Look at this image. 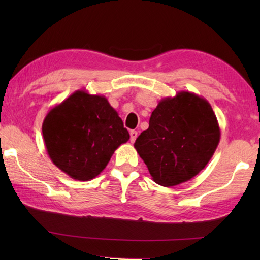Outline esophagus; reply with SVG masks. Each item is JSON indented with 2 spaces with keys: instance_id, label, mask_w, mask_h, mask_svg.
Instances as JSON below:
<instances>
[{
  "instance_id": "obj_1",
  "label": "esophagus",
  "mask_w": 260,
  "mask_h": 260,
  "mask_svg": "<svg viewBox=\"0 0 260 260\" xmlns=\"http://www.w3.org/2000/svg\"><path fill=\"white\" fill-rule=\"evenodd\" d=\"M129 135H131V142H135L136 138H138V132H136V131H131L129 132Z\"/></svg>"
}]
</instances>
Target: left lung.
Wrapping results in <instances>:
<instances>
[{
    "mask_svg": "<svg viewBox=\"0 0 260 260\" xmlns=\"http://www.w3.org/2000/svg\"><path fill=\"white\" fill-rule=\"evenodd\" d=\"M219 140L218 121L208 101L181 91L160 101L134 147L155 182L172 187L204 169Z\"/></svg>",
    "mask_w": 260,
    "mask_h": 260,
    "instance_id": "1",
    "label": "left lung"
}]
</instances>
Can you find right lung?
I'll use <instances>...</instances> for the list:
<instances>
[{"instance_id": "1", "label": "right lung", "mask_w": 260, "mask_h": 260, "mask_svg": "<svg viewBox=\"0 0 260 260\" xmlns=\"http://www.w3.org/2000/svg\"><path fill=\"white\" fill-rule=\"evenodd\" d=\"M42 133L54 164L80 181L98 177L114 150L129 139L108 100L85 91H76L52 109Z\"/></svg>"}]
</instances>
